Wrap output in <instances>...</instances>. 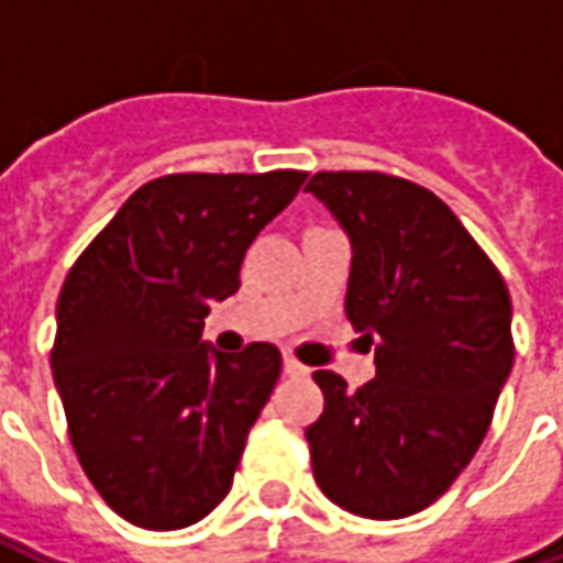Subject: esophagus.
Wrapping results in <instances>:
<instances>
[{
	"instance_id": "1",
	"label": "esophagus",
	"mask_w": 563,
	"mask_h": 563,
	"mask_svg": "<svg viewBox=\"0 0 563 563\" xmlns=\"http://www.w3.org/2000/svg\"><path fill=\"white\" fill-rule=\"evenodd\" d=\"M283 371H286L289 377H305L307 374V367L301 365L298 358H292V355H286V358H283Z\"/></svg>"
}]
</instances>
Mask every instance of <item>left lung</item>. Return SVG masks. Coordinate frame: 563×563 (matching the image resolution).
<instances>
[{"label": "left lung", "instance_id": "left-lung-1", "mask_svg": "<svg viewBox=\"0 0 563 563\" xmlns=\"http://www.w3.org/2000/svg\"><path fill=\"white\" fill-rule=\"evenodd\" d=\"M305 189L350 238L346 317L377 343V377L362 389L313 374L325 395L305 431L313 476L346 512L404 519L455 483L492 424L516 355L507 283L422 186L319 172Z\"/></svg>", "mask_w": 563, "mask_h": 563}]
</instances>
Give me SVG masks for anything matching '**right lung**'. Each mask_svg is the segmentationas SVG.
<instances>
[{"mask_svg": "<svg viewBox=\"0 0 563 563\" xmlns=\"http://www.w3.org/2000/svg\"><path fill=\"white\" fill-rule=\"evenodd\" d=\"M305 180H150L68 271L51 353L68 437L104 504L139 528L196 525L232 488L283 362L274 343L213 350L205 317L238 292L246 250Z\"/></svg>", "mask_w": 563, "mask_h": 563, "instance_id": "obj_1", "label": "right lung"}]
</instances>
